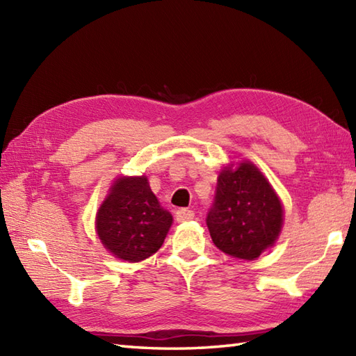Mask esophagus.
Segmentation results:
<instances>
[{
  "instance_id": "34e87169",
  "label": "esophagus",
  "mask_w": 356,
  "mask_h": 356,
  "mask_svg": "<svg viewBox=\"0 0 356 356\" xmlns=\"http://www.w3.org/2000/svg\"><path fill=\"white\" fill-rule=\"evenodd\" d=\"M191 218H194V211L188 209V208H180L176 211V220L179 223L188 222V220H191Z\"/></svg>"
}]
</instances>
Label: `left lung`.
<instances>
[{
  "label": "left lung",
  "instance_id": "obj_1",
  "mask_svg": "<svg viewBox=\"0 0 356 356\" xmlns=\"http://www.w3.org/2000/svg\"><path fill=\"white\" fill-rule=\"evenodd\" d=\"M282 223V203L251 162L220 172L207 214L211 238L220 251L236 259L254 260L274 245Z\"/></svg>",
  "mask_w": 356,
  "mask_h": 356
}]
</instances>
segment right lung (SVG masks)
Here are the masks:
<instances>
[{"mask_svg":"<svg viewBox=\"0 0 356 356\" xmlns=\"http://www.w3.org/2000/svg\"><path fill=\"white\" fill-rule=\"evenodd\" d=\"M172 217L151 191L147 177H122L96 216L97 236L111 254L140 261L163 245Z\"/></svg>","mask_w":356,"mask_h":356,"instance_id":"obj_1","label":"right lung"}]
</instances>
